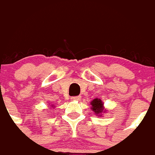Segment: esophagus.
I'll list each match as a JSON object with an SVG mask.
<instances>
[{
    "instance_id": "34e87169",
    "label": "esophagus",
    "mask_w": 155,
    "mask_h": 155,
    "mask_svg": "<svg viewBox=\"0 0 155 155\" xmlns=\"http://www.w3.org/2000/svg\"><path fill=\"white\" fill-rule=\"evenodd\" d=\"M71 99L72 101H79L81 99V97L80 96H76V97H72Z\"/></svg>"
}]
</instances>
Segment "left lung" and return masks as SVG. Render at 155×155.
<instances>
[{
	"label": "left lung",
	"instance_id": "8db88e82",
	"mask_svg": "<svg viewBox=\"0 0 155 155\" xmlns=\"http://www.w3.org/2000/svg\"><path fill=\"white\" fill-rule=\"evenodd\" d=\"M90 105H91V109L93 112V114L98 116V117H102V115L104 113H107V109L104 107V102L101 100L100 98H94L91 103H90Z\"/></svg>",
	"mask_w": 155,
	"mask_h": 155
}]
</instances>
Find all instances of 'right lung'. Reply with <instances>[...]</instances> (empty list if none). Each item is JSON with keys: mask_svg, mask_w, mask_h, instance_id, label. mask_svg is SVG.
<instances>
[{"mask_svg": "<svg viewBox=\"0 0 155 155\" xmlns=\"http://www.w3.org/2000/svg\"><path fill=\"white\" fill-rule=\"evenodd\" d=\"M55 107V106H53V105H52V104H51V105H50V107Z\"/></svg>", "mask_w": 155, "mask_h": 155, "instance_id": "right-lung-1", "label": "right lung"}]
</instances>
